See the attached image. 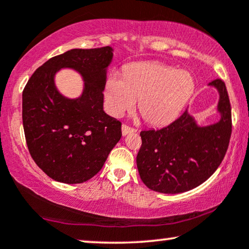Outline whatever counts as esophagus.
I'll return each mask as SVG.
<instances>
[{
	"mask_svg": "<svg viewBox=\"0 0 249 249\" xmlns=\"http://www.w3.org/2000/svg\"><path fill=\"white\" fill-rule=\"evenodd\" d=\"M121 130H122V135H124V136L128 135V134H131V132H136L135 128L129 127V125H127V124H122Z\"/></svg>",
	"mask_w": 249,
	"mask_h": 249,
	"instance_id": "obj_1",
	"label": "esophagus"
}]
</instances>
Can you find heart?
Returning a JSON list of instances; mask_svg holds the SVG:
<instances>
[{
	"mask_svg": "<svg viewBox=\"0 0 249 249\" xmlns=\"http://www.w3.org/2000/svg\"><path fill=\"white\" fill-rule=\"evenodd\" d=\"M195 83L185 70L160 63H136L124 76L112 72L105 84V107L111 115L119 117L139 100V111L153 125L172 122L185 108Z\"/></svg>",
	"mask_w": 249,
	"mask_h": 249,
	"instance_id": "obj_1",
	"label": "heart"
}]
</instances>
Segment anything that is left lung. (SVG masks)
<instances>
[{
  "label": "left lung",
  "mask_w": 249,
  "mask_h": 249,
  "mask_svg": "<svg viewBox=\"0 0 249 249\" xmlns=\"http://www.w3.org/2000/svg\"><path fill=\"white\" fill-rule=\"evenodd\" d=\"M209 86L219 93L216 124L199 125L186 110L166 127L141 132L136 161L149 189L162 194L188 192L206 181L222 162L232 129L230 101L222 80L211 81Z\"/></svg>",
  "instance_id": "obj_1"
}]
</instances>
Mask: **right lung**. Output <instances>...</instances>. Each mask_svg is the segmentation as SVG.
<instances>
[{
  "instance_id": "right-lung-1",
  "label": "right lung",
  "mask_w": 249,
  "mask_h": 249,
  "mask_svg": "<svg viewBox=\"0 0 249 249\" xmlns=\"http://www.w3.org/2000/svg\"><path fill=\"white\" fill-rule=\"evenodd\" d=\"M111 46L73 49L39 67L22 91V124L29 153L50 178L81 183L96 175L121 138V122L103 110ZM72 69L84 80L79 98L69 99L55 86V74Z\"/></svg>"
}]
</instances>
